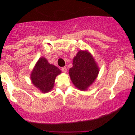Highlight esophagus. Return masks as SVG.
Here are the masks:
<instances>
[{"mask_svg": "<svg viewBox=\"0 0 135 135\" xmlns=\"http://www.w3.org/2000/svg\"><path fill=\"white\" fill-rule=\"evenodd\" d=\"M61 70H62L63 73H66V70H67V69H66V67L64 66V67H61Z\"/></svg>", "mask_w": 135, "mask_h": 135, "instance_id": "esophagus-1", "label": "esophagus"}]
</instances>
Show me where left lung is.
Masks as SVG:
<instances>
[{
	"label": "left lung",
	"mask_w": 135,
	"mask_h": 135,
	"mask_svg": "<svg viewBox=\"0 0 135 135\" xmlns=\"http://www.w3.org/2000/svg\"><path fill=\"white\" fill-rule=\"evenodd\" d=\"M98 74L99 69L91 55L88 51H79L73 59V66L69 70L74 85L80 90H85L95 81Z\"/></svg>",
	"instance_id": "8db88e82"
}]
</instances>
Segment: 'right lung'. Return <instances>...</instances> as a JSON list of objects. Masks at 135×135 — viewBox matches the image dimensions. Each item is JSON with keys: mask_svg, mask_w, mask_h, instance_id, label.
Masks as SVG:
<instances>
[{"mask_svg": "<svg viewBox=\"0 0 135 135\" xmlns=\"http://www.w3.org/2000/svg\"><path fill=\"white\" fill-rule=\"evenodd\" d=\"M61 74L57 66L50 64L44 57L39 59L31 75L32 82L43 93L52 89L55 77Z\"/></svg>", "mask_w": 135, "mask_h": 135, "instance_id": "right-lung-1", "label": "right lung"}]
</instances>
